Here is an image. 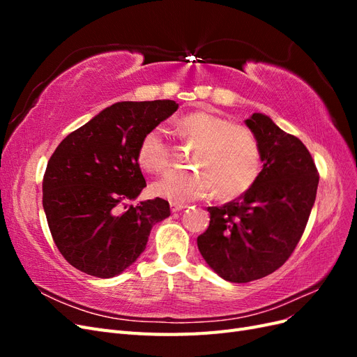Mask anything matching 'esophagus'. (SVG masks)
<instances>
[{"label": "esophagus", "mask_w": 357, "mask_h": 357, "mask_svg": "<svg viewBox=\"0 0 357 357\" xmlns=\"http://www.w3.org/2000/svg\"><path fill=\"white\" fill-rule=\"evenodd\" d=\"M188 205L186 204H180V202H169V208H171V211L172 213H176V211H181L183 208H186Z\"/></svg>", "instance_id": "esophagus-1"}]
</instances>
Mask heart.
Instances as JSON below:
<instances>
[{
	"mask_svg": "<svg viewBox=\"0 0 357 357\" xmlns=\"http://www.w3.org/2000/svg\"><path fill=\"white\" fill-rule=\"evenodd\" d=\"M177 131L195 144L193 169H171L153 183L155 195L172 202L202 198L213 190L218 199H234L250 189L261 174L262 155L255 134L244 125L210 112H192L178 119ZM139 165L150 172L165 169L171 144L160 126L150 128L137 149Z\"/></svg>",
	"mask_w": 357,
	"mask_h": 357,
	"instance_id": "heart-1",
	"label": "heart"
}]
</instances>
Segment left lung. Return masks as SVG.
I'll use <instances>...</instances> for the list:
<instances>
[{
	"label": "left lung",
	"instance_id": "1",
	"mask_svg": "<svg viewBox=\"0 0 357 357\" xmlns=\"http://www.w3.org/2000/svg\"><path fill=\"white\" fill-rule=\"evenodd\" d=\"M264 168L255 185L222 207H208L210 225L198 236L202 257L231 283L266 277L294 253L316 201L319 171L308 149L271 119L245 121Z\"/></svg>",
	"mask_w": 357,
	"mask_h": 357
}]
</instances>
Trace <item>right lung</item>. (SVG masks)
Wrapping results in <instances>:
<instances>
[{
  "mask_svg": "<svg viewBox=\"0 0 357 357\" xmlns=\"http://www.w3.org/2000/svg\"><path fill=\"white\" fill-rule=\"evenodd\" d=\"M178 109L171 100L107 107L62 139L43 177V208L52 238L79 271L110 278L144 252L152 226L169 215L162 198L135 199L146 188L138 143Z\"/></svg>",
  "mask_w": 357,
  "mask_h": 357,
  "instance_id": "add662e5",
  "label": "right lung"
}]
</instances>
